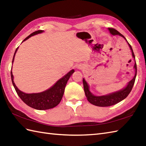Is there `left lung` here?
Wrapping results in <instances>:
<instances>
[{
    "mask_svg": "<svg viewBox=\"0 0 146 146\" xmlns=\"http://www.w3.org/2000/svg\"><path fill=\"white\" fill-rule=\"evenodd\" d=\"M109 29L111 35H118L119 36H122L123 37H124V38L126 39L124 36L122 35L121 33H119L117 30H116L115 29H114L113 28H109ZM127 42H128V41H127ZM128 45L131 48V50L133 57L134 58V59H135V56H134L133 48L129 43H128ZM135 62H136V60H135ZM134 67L136 70L135 75H134L133 79L129 82V83L128 85H127V86L125 89H122V90H121V91L112 93V94H110L109 95H107V96H95L93 94H92V93H91V92L89 90V86H88V83H86V81L83 78V83L84 90V92H85V95H86V98H87L88 101L91 104H93V105L96 106L109 107V106L115 105V104L121 102V100L125 99L126 97L129 95L130 92L131 91L133 87V85L134 84V82H135L136 76V74H137L136 63H135Z\"/></svg>",
    "mask_w": 146,
    "mask_h": 146,
    "instance_id": "obj_1",
    "label": "left lung"
}]
</instances>
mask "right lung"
Instances as JSON below:
<instances>
[{"label":"right lung","instance_id":"add662e5","mask_svg":"<svg viewBox=\"0 0 146 146\" xmlns=\"http://www.w3.org/2000/svg\"><path fill=\"white\" fill-rule=\"evenodd\" d=\"M43 32L42 30H37L33 32L30 35H29L27 37L23 40V41L27 40L29 37L35 35L39 34ZM18 48L15 52L12 63L14 60L15 55L17 51ZM73 70H71L69 73H67L61 79H60L57 83H56L53 86L48 89V90L40 93H35V94H26L22 91H20L15 86L13 81V76L11 70V78H12V82L15 88V89L17 93L18 96L23 101L33 109L37 110H47L52 109L57 106L58 104L60 102L62 99V97L64 93L65 88L67 81L69 80L70 76L74 73Z\"/></svg>","mask_w":146,"mask_h":146}]
</instances>
